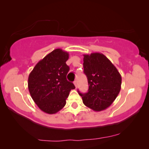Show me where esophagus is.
<instances>
[{"instance_id": "1", "label": "esophagus", "mask_w": 149, "mask_h": 149, "mask_svg": "<svg viewBox=\"0 0 149 149\" xmlns=\"http://www.w3.org/2000/svg\"><path fill=\"white\" fill-rule=\"evenodd\" d=\"M74 85H75V88H77V81L76 80H75V81H74Z\"/></svg>"}]
</instances>
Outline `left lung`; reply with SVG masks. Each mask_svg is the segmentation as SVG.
<instances>
[{"instance_id":"1","label":"left lung","mask_w":149,"mask_h":149,"mask_svg":"<svg viewBox=\"0 0 149 149\" xmlns=\"http://www.w3.org/2000/svg\"><path fill=\"white\" fill-rule=\"evenodd\" d=\"M83 65L89 85L88 93L78 91L83 103L95 111L105 109L120 92V74L109 58L99 53L84 54Z\"/></svg>"}]
</instances>
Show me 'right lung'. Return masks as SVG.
<instances>
[{"instance_id": "add662e5", "label": "right lung", "mask_w": 149, "mask_h": 149, "mask_svg": "<svg viewBox=\"0 0 149 149\" xmlns=\"http://www.w3.org/2000/svg\"><path fill=\"white\" fill-rule=\"evenodd\" d=\"M69 53L54 49L40 61L28 77V89L32 99L42 111L57 113L64 107L73 83L67 80L70 68L66 61Z\"/></svg>"}]
</instances>
